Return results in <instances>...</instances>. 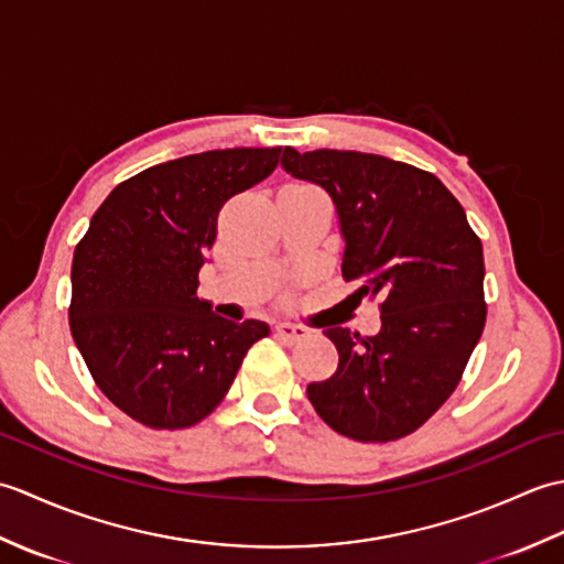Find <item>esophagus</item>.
<instances>
[{"label":"esophagus","mask_w":564,"mask_h":564,"mask_svg":"<svg viewBox=\"0 0 564 564\" xmlns=\"http://www.w3.org/2000/svg\"><path fill=\"white\" fill-rule=\"evenodd\" d=\"M273 334L279 339H283V341H303V339H307L310 337V332L305 329V327H301V325H291V322H275V327H273Z\"/></svg>","instance_id":"1"}]
</instances>
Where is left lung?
Here are the masks:
<instances>
[{
    "instance_id": "left-lung-1",
    "label": "left lung",
    "mask_w": 564,
    "mask_h": 564,
    "mask_svg": "<svg viewBox=\"0 0 564 564\" xmlns=\"http://www.w3.org/2000/svg\"><path fill=\"white\" fill-rule=\"evenodd\" d=\"M291 176L327 191L344 239L341 273L358 303L378 295L380 332L325 334L334 376L310 382L315 412L356 441H394L451 398L482 337V242L434 174L356 150H283Z\"/></svg>"
}]
</instances>
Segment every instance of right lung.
<instances>
[{
  "mask_svg": "<svg viewBox=\"0 0 564 564\" xmlns=\"http://www.w3.org/2000/svg\"><path fill=\"white\" fill-rule=\"evenodd\" d=\"M281 148L154 164L118 184L72 257L69 329L99 390L150 429L194 426L230 390L267 322H232L198 297L227 198L263 182Z\"/></svg>",
  "mask_w": 564,
  "mask_h": 564,
  "instance_id": "right-lung-1",
  "label": "right lung"
}]
</instances>
